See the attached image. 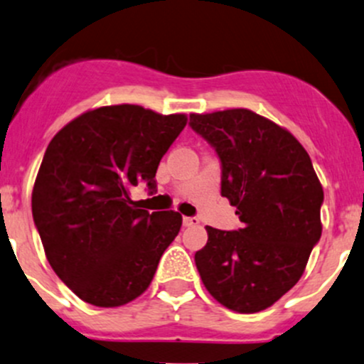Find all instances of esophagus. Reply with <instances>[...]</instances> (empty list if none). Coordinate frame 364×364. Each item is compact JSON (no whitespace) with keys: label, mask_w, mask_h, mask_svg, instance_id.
Wrapping results in <instances>:
<instances>
[{"label":"esophagus","mask_w":364,"mask_h":364,"mask_svg":"<svg viewBox=\"0 0 364 364\" xmlns=\"http://www.w3.org/2000/svg\"><path fill=\"white\" fill-rule=\"evenodd\" d=\"M198 223H200L198 218H188V216L183 218V225H185V227H198Z\"/></svg>","instance_id":"1"}]
</instances>
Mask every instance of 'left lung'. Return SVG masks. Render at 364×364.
<instances>
[{
  "mask_svg": "<svg viewBox=\"0 0 364 364\" xmlns=\"http://www.w3.org/2000/svg\"><path fill=\"white\" fill-rule=\"evenodd\" d=\"M190 125L216 148L221 195L244 223L235 232L205 227L195 265L223 307L265 311L300 281L323 232L311 156L291 132L246 108L192 113Z\"/></svg>",
  "mask_w": 364,
  "mask_h": 364,
  "instance_id": "8db88e82",
  "label": "left lung"
}]
</instances>
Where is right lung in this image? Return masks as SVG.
I'll list each match as a JSON object with an SVG mask.
<instances>
[{
  "instance_id": "right-lung-1",
  "label": "right lung",
  "mask_w": 364,
  "mask_h": 364,
  "mask_svg": "<svg viewBox=\"0 0 364 364\" xmlns=\"http://www.w3.org/2000/svg\"><path fill=\"white\" fill-rule=\"evenodd\" d=\"M185 113L137 105L89 109L52 137L33 186V218L53 272L95 307H120L150 286L178 235L176 211L137 209L131 188L155 190L159 164Z\"/></svg>"
}]
</instances>
